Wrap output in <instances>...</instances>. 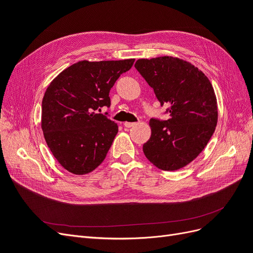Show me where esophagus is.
<instances>
[{"mask_svg": "<svg viewBox=\"0 0 253 253\" xmlns=\"http://www.w3.org/2000/svg\"><path fill=\"white\" fill-rule=\"evenodd\" d=\"M124 126H125L126 127H132V126H135V124H133V122H125Z\"/></svg>", "mask_w": 253, "mask_h": 253, "instance_id": "obj_1", "label": "esophagus"}]
</instances>
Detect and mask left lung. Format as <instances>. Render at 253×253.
<instances>
[{
	"mask_svg": "<svg viewBox=\"0 0 253 253\" xmlns=\"http://www.w3.org/2000/svg\"><path fill=\"white\" fill-rule=\"evenodd\" d=\"M135 67L170 115L168 120H150L144 155L160 170L181 169L200 155L215 131L218 113L212 84L197 67L174 57L139 59Z\"/></svg>",
	"mask_w": 253,
	"mask_h": 253,
	"instance_id": "left-lung-1",
	"label": "left lung"
}]
</instances>
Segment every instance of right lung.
Instances as JSON below:
<instances>
[{
    "label": "right lung",
    "mask_w": 253,
    "mask_h": 253,
    "mask_svg": "<svg viewBox=\"0 0 253 253\" xmlns=\"http://www.w3.org/2000/svg\"><path fill=\"white\" fill-rule=\"evenodd\" d=\"M134 61H79L50 82L42 100V131L68 172L87 174L104 160L118 126L98 111L111 105V88Z\"/></svg>",
    "instance_id": "add662e5"
}]
</instances>
